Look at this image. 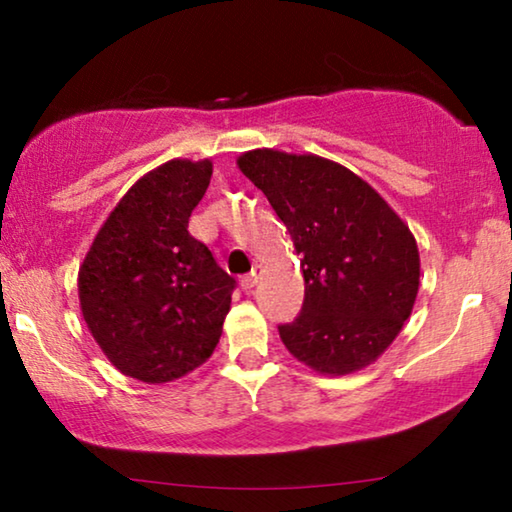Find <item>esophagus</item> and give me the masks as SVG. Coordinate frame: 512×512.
Instances as JSON below:
<instances>
[{"instance_id":"obj_1","label":"esophagus","mask_w":512,"mask_h":512,"mask_svg":"<svg viewBox=\"0 0 512 512\" xmlns=\"http://www.w3.org/2000/svg\"><path fill=\"white\" fill-rule=\"evenodd\" d=\"M258 275H261V270H258V265L254 270L249 272V275H244L242 279H240V284H242V289L244 291H251L256 286V282H258Z\"/></svg>"}]
</instances>
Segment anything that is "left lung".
Wrapping results in <instances>:
<instances>
[{
    "label": "left lung",
    "instance_id": "obj_1",
    "mask_svg": "<svg viewBox=\"0 0 512 512\" xmlns=\"http://www.w3.org/2000/svg\"><path fill=\"white\" fill-rule=\"evenodd\" d=\"M289 230L305 277L303 310L279 326L286 349L324 375L366 368L410 317L419 251L382 195L333 160L275 149L237 158Z\"/></svg>",
    "mask_w": 512,
    "mask_h": 512
}]
</instances>
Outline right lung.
<instances>
[{"label": "right lung", "mask_w": 512, "mask_h": 512, "mask_svg": "<svg viewBox=\"0 0 512 512\" xmlns=\"http://www.w3.org/2000/svg\"><path fill=\"white\" fill-rule=\"evenodd\" d=\"M212 160H170L144 174L104 221L79 268L88 331L123 375L160 384L219 345L235 279L188 233Z\"/></svg>", "instance_id": "right-lung-1"}]
</instances>
